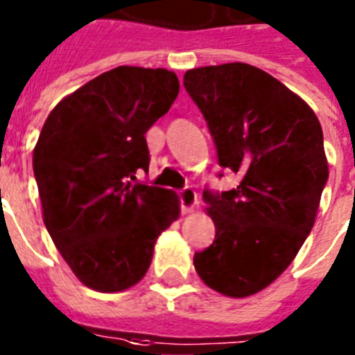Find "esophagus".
I'll return each instance as SVG.
<instances>
[{
	"label": "esophagus",
	"mask_w": 355,
	"mask_h": 355,
	"mask_svg": "<svg viewBox=\"0 0 355 355\" xmlns=\"http://www.w3.org/2000/svg\"><path fill=\"white\" fill-rule=\"evenodd\" d=\"M178 196H180V205H181V211L183 212L192 211V209L198 205V194H196L194 189H191V187L181 189V191L178 192Z\"/></svg>",
	"instance_id": "esophagus-1"
}]
</instances>
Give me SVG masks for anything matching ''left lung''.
Masks as SVG:
<instances>
[{
	"instance_id": "1",
	"label": "left lung",
	"mask_w": 355,
	"mask_h": 355,
	"mask_svg": "<svg viewBox=\"0 0 355 355\" xmlns=\"http://www.w3.org/2000/svg\"><path fill=\"white\" fill-rule=\"evenodd\" d=\"M183 84L220 166L240 175L232 191H203L216 236L194 268L212 290L248 297L290 266L315 222L328 181L321 123L284 84L242 62L187 71Z\"/></svg>"
}]
</instances>
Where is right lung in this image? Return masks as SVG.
I'll return each instance as SVG.
<instances>
[{"mask_svg":"<svg viewBox=\"0 0 355 355\" xmlns=\"http://www.w3.org/2000/svg\"><path fill=\"white\" fill-rule=\"evenodd\" d=\"M180 93L172 71L121 65L58 102L34 148L44 223L82 284L102 293L143 279L155 238L180 216L170 189L132 183L148 170L144 133Z\"/></svg>","mask_w":355,"mask_h":355,"instance_id":"1","label":"right lung"}]
</instances>
